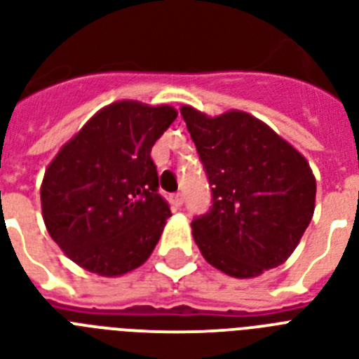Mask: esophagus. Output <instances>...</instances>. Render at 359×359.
<instances>
[{
  "instance_id": "esophagus-1",
  "label": "esophagus",
  "mask_w": 359,
  "mask_h": 359,
  "mask_svg": "<svg viewBox=\"0 0 359 359\" xmlns=\"http://www.w3.org/2000/svg\"><path fill=\"white\" fill-rule=\"evenodd\" d=\"M171 203H173V206H180L184 203V197H182V194L171 195Z\"/></svg>"
}]
</instances>
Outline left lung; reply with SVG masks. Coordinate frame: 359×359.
<instances>
[{"label": "left lung", "mask_w": 359, "mask_h": 359, "mask_svg": "<svg viewBox=\"0 0 359 359\" xmlns=\"http://www.w3.org/2000/svg\"><path fill=\"white\" fill-rule=\"evenodd\" d=\"M180 114L212 186V208L191 221L201 255L234 278H255L284 264L316 210L308 160L262 119L219 116L184 104Z\"/></svg>", "instance_id": "1"}]
</instances>
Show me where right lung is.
<instances>
[{
  "label": "right lung",
  "instance_id": "obj_1",
  "mask_svg": "<svg viewBox=\"0 0 359 359\" xmlns=\"http://www.w3.org/2000/svg\"><path fill=\"white\" fill-rule=\"evenodd\" d=\"M175 118L170 104L110 103L48 165L40 186L43 223L83 269L121 276L156 247L171 212L158 195L151 147Z\"/></svg>",
  "mask_w": 359,
  "mask_h": 359
}]
</instances>
